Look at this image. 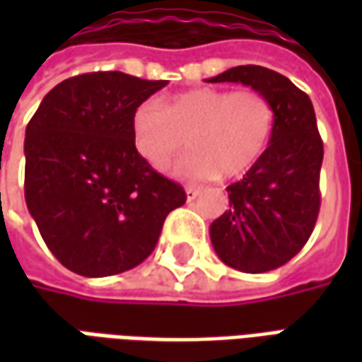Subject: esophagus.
<instances>
[{
  "instance_id": "obj_1",
  "label": "esophagus",
  "mask_w": 362,
  "mask_h": 362,
  "mask_svg": "<svg viewBox=\"0 0 362 362\" xmlns=\"http://www.w3.org/2000/svg\"><path fill=\"white\" fill-rule=\"evenodd\" d=\"M199 192H202V189H199V188L188 186V188H186V199H188V202H194V199H196V197L199 196Z\"/></svg>"
}]
</instances>
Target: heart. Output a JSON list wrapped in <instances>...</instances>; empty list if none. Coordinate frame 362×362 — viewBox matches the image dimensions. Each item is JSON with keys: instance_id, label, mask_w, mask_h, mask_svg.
Returning a JSON list of instances; mask_svg holds the SVG:
<instances>
[{"instance_id": "obj_1", "label": "heart", "mask_w": 362, "mask_h": 362, "mask_svg": "<svg viewBox=\"0 0 362 362\" xmlns=\"http://www.w3.org/2000/svg\"><path fill=\"white\" fill-rule=\"evenodd\" d=\"M273 103L258 89H192L143 103L132 116L135 153L163 170L188 147L170 174L186 180L236 178L264 157L275 132Z\"/></svg>"}]
</instances>
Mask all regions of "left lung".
I'll list each match as a JSON object with an SVG mask.
<instances>
[{
	"instance_id": "left-lung-1",
	"label": "left lung",
	"mask_w": 362,
	"mask_h": 362,
	"mask_svg": "<svg viewBox=\"0 0 362 362\" xmlns=\"http://www.w3.org/2000/svg\"><path fill=\"white\" fill-rule=\"evenodd\" d=\"M207 83L262 90L277 114L264 157L228 186V209L209 227L223 264L244 273L272 272L303 250L318 219L324 143L314 106L285 75L262 66L230 67Z\"/></svg>"
}]
</instances>
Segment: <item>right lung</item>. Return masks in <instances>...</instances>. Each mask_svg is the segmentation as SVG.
<instances>
[{"mask_svg":"<svg viewBox=\"0 0 362 362\" xmlns=\"http://www.w3.org/2000/svg\"><path fill=\"white\" fill-rule=\"evenodd\" d=\"M166 83L122 71L69 77L28 122V213L69 272L106 277L139 266L166 215L186 204L180 184L153 170L132 143L135 108Z\"/></svg>","mask_w":362,"mask_h":362,"instance_id":"right-lung-1","label":"right lung"}]
</instances>
